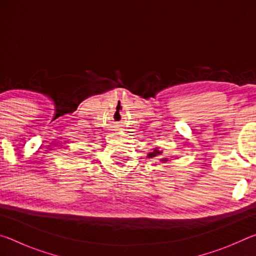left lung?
Wrapping results in <instances>:
<instances>
[{"label":"left lung","instance_id":"obj_1","mask_svg":"<svg viewBox=\"0 0 256 256\" xmlns=\"http://www.w3.org/2000/svg\"><path fill=\"white\" fill-rule=\"evenodd\" d=\"M159 154H162V151H159L158 149H154L152 152H150L148 154V158H154V157H158ZM162 162H167V159H162Z\"/></svg>","mask_w":256,"mask_h":256}]
</instances>
